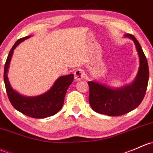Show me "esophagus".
Here are the masks:
<instances>
[{"instance_id":"1","label":"esophagus","mask_w":153,"mask_h":153,"mask_svg":"<svg viewBox=\"0 0 153 153\" xmlns=\"http://www.w3.org/2000/svg\"><path fill=\"white\" fill-rule=\"evenodd\" d=\"M74 75H75V80L76 81H81L83 78V71L81 69H77L74 72Z\"/></svg>"}]
</instances>
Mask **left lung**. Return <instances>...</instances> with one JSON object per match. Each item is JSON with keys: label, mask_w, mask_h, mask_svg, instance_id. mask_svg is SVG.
Instances as JSON below:
<instances>
[{"label": "left lung", "mask_w": 153, "mask_h": 153, "mask_svg": "<svg viewBox=\"0 0 153 153\" xmlns=\"http://www.w3.org/2000/svg\"><path fill=\"white\" fill-rule=\"evenodd\" d=\"M125 37L133 40L136 45L139 58L138 73L132 83L120 88L111 87L94 81L88 82L89 104L98 114L116 117L125 114L140 105L145 95L149 81L147 60L137 39L128 33Z\"/></svg>", "instance_id": "8db88e82"}]
</instances>
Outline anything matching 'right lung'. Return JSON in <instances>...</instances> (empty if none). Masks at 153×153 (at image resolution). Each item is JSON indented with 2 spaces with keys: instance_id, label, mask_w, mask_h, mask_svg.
Returning <instances> with one entry per match:
<instances>
[{
  "instance_id": "add662e5",
  "label": "right lung",
  "mask_w": 153,
  "mask_h": 153,
  "mask_svg": "<svg viewBox=\"0 0 153 153\" xmlns=\"http://www.w3.org/2000/svg\"><path fill=\"white\" fill-rule=\"evenodd\" d=\"M30 37V36H27L18 39L9 51L4 67V80L8 97L16 110L30 117L43 119L56 114L61 110L67 89L73 81L74 75L59 77L48 91L34 97L22 95L13 89L7 75L13 53L19 44Z\"/></svg>"
}]
</instances>
